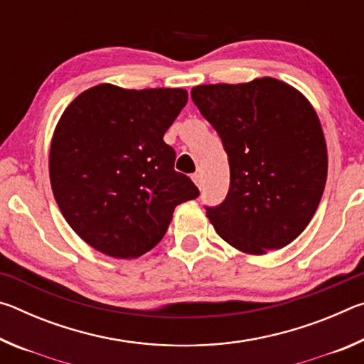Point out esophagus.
I'll return each mask as SVG.
<instances>
[{"label": "esophagus", "instance_id": "obj_1", "mask_svg": "<svg viewBox=\"0 0 364 364\" xmlns=\"http://www.w3.org/2000/svg\"><path fill=\"white\" fill-rule=\"evenodd\" d=\"M191 178H193V181L196 183L197 188L202 186V176H200V173H193V176H191Z\"/></svg>", "mask_w": 364, "mask_h": 364}]
</instances>
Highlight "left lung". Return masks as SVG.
<instances>
[{
    "mask_svg": "<svg viewBox=\"0 0 364 364\" xmlns=\"http://www.w3.org/2000/svg\"><path fill=\"white\" fill-rule=\"evenodd\" d=\"M191 97L223 141L230 191L207 208L218 236L249 255L299 237L321 200L328 147L321 122L297 88L273 77L199 85Z\"/></svg>",
    "mask_w": 364,
    "mask_h": 364,
    "instance_id": "left-lung-1",
    "label": "left lung"
}]
</instances>
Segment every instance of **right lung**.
Wrapping results in <instances>:
<instances>
[{
  "instance_id": "add662e5",
  "label": "right lung",
  "mask_w": 364,
  "mask_h": 364,
  "mask_svg": "<svg viewBox=\"0 0 364 364\" xmlns=\"http://www.w3.org/2000/svg\"><path fill=\"white\" fill-rule=\"evenodd\" d=\"M188 102L183 88L125 90L101 83L60 115L49 180L67 223L112 258H138L167 232L175 207L199 196L173 168L164 134Z\"/></svg>"
}]
</instances>
